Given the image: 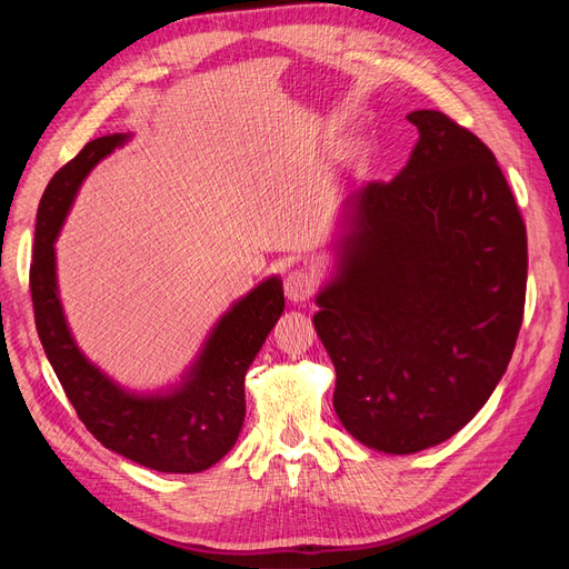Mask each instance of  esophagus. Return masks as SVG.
<instances>
[{
  "mask_svg": "<svg viewBox=\"0 0 569 569\" xmlns=\"http://www.w3.org/2000/svg\"><path fill=\"white\" fill-rule=\"evenodd\" d=\"M316 278L308 270H291L284 278V297L295 303H303L313 297Z\"/></svg>",
  "mask_w": 569,
  "mask_h": 569,
  "instance_id": "1",
  "label": "esophagus"
}]
</instances>
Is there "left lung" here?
I'll list each match as a JSON object with an SVG mask.
<instances>
[{
  "label": "left lung",
  "mask_w": 569,
  "mask_h": 569,
  "mask_svg": "<svg viewBox=\"0 0 569 569\" xmlns=\"http://www.w3.org/2000/svg\"><path fill=\"white\" fill-rule=\"evenodd\" d=\"M406 118L420 137L401 173L341 201L313 316L343 429L391 456L446 441L489 401L527 289L525 222L489 147L441 111Z\"/></svg>",
  "instance_id": "1"
}]
</instances>
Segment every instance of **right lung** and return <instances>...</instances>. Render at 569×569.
<instances>
[{
    "label": "right lung",
    "mask_w": 569,
    "mask_h": 569,
    "mask_svg": "<svg viewBox=\"0 0 569 569\" xmlns=\"http://www.w3.org/2000/svg\"><path fill=\"white\" fill-rule=\"evenodd\" d=\"M113 132L88 142L47 184L36 226L30 295L47 360L78 418L109 451L157 472L209 470L244 425V377L284 311L278 274L258 282L222 313L176 382L153 391L118 385L82 353L66 320L57 278V239L92 168L130 142Z\"/></svg>",
    "instance_id": "add662e5"
}]
</instances>
